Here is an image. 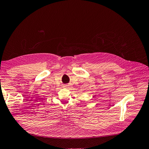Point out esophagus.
I'll use <instances>...</instances> for the list:
<instances>
[{"instance_id":"34e87169","label":"esophagus","mask_w":149,"mask_h":149,"mask_svg":"<svg viewBox=\"0 0 149 149\" xmlns=\"http://www.w3.org/2000/svg\"><path fill=\"white\" fill-rule=\"evenodd\" d=\"M64 87L65 88L69 89V88L70 87V84H65V85H64Z\"/></svg>"}]
</instances>
